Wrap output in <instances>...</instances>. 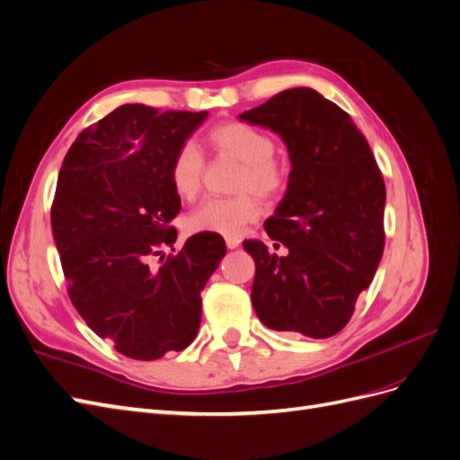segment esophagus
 Segmentation results:
<instances>
[{"label":"esophagus","mask_w":460,"mask_h":460,"mask_svg":"<svg viewBox=\"0 0 460 460\" xmlns=\"http://www.w3.org/2000/svg\"><path fill=\"white\" fill-rule=\"evenodd\" d=\"M240 243H242V240L238 238V235H228V238H226V247H228V249L240 247Z\"/></svg>","instance_id":"34e87169"}]
</instances>
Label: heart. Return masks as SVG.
I'll return each instance as SVG.
<instances>
[{
  "label": "heart",
  "instance_id": "b5f03b06",
  "mask_svg": "<svg viewBox=\"0 0 460 460\" xmlns=\"http://www.w3.org/2000/svg\"><path fill=\"white\" fill-rule=\"evenodd\" d=\"M207 142L217 155L240 161L234 178L238 193L228 198H207L186 218L190 232H211L238 235L261 215L262 198H274L288 184L286 164L274 157L272 137L252 124L232 120L222 122L207 132ZM205 163L196 146L184 144L169 166L171 186L180 199H193L203 184Z\"/></svg>",
  "mask_w": 460,
  "mask_h": 460
}]
</instances>
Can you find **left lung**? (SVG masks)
<instances>
[{"mask_svg": "<svg viewBox=\"0 0 460 460\" xmlns=\"http://www.w3.org/2000/svg\"><path fill=\"white\" fill-rule=\"evenodd\" d=\"M242 120L282 136L289 151L288 191L257 240L252 303L264 326L314 340L349 323L360 291L378 269L385 232V184L374 153L351 117L313 88H291L249 109Z\"/></svg>", "mask_w": 460, "mask_h": 460, "instance_id": "8db88e82", "label": "left lung"}]
</instances>
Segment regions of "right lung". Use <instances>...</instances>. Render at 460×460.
<instances>
[{
    "label": "right lung",
    "instance_id": "add662e5",
    "mask_svg": "<svg viewBox=\"0 0 460 460\" xmlns=\"http://www.w3.org/2000/svg\"><path fill=\"white\" fill-rule=\"evenodd\" d=\"M205 119L207 111L122 105L82 130L63 159L51 228L68 297L124 357L155 360L186 349L199 330L201 289L226 255L211 232L160 254L163 246L174 251L171 220L182 207L169 166Z\"/></svg>",
    "mask_w": 460,
    "mask_h": 460
}]
</instances>
